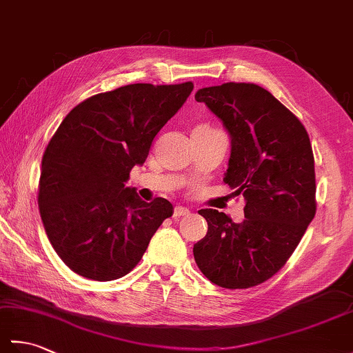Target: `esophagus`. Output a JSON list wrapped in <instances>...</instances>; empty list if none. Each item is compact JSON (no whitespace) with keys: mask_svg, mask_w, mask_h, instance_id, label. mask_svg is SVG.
<instances>
[{"mask_svg":"<svg viewBox=\"0 0 353 353\" xmlns=\"http://www.w3.org/2000/svg\"><path fill=\"white\" fill-rule=\"evenodd\" d=\"M190 214V209L188 208H183V206H176L174 208V212H172V216H182Z\"/></svg>","mask_w":353,"mask_h":353,"instance_id":"1","label":"esophagus"}]
</instances>
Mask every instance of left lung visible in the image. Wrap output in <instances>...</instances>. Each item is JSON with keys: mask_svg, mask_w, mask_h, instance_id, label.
<instances>
[{"mask_svg": "<svg viewBox=\"0 0 353 353\" xmlns=\"http://www.w3.org/2000/svg\"><path fill=\"white\" fill-rule=\"evenodd\" d=\"M230 134L224 176L245 200L244 221L216 209H200L208 234L194 244V259L223 288H250L270 279L296 250L316 215V171L308 132L267 89L223 83L199 89Z\"/></svg>", "mask_w": 353, "mask_h": 353, "instance_id": "left-lung-1", "label": "left lung"}]
</instances>
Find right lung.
<instances>
[{
	"label": "right lung",
	"mask_w": 353,
	"mask_h": 353,
	"mask_svg": "<svg viewBox=\"0 0 353 353\" xmlns=\"http://www.w3.org/2000/svg\"><path fill=\"white\" fill-rule=\"evenodd\" d=\"M192 88L134 83L92 95L52 134L37 203L52 249L74 273L100 282L130 273L172 215L168 200L147 203L125 182Z\"/></svg>",
	"instance_id": "right-lung-1"
}]
</instances>
